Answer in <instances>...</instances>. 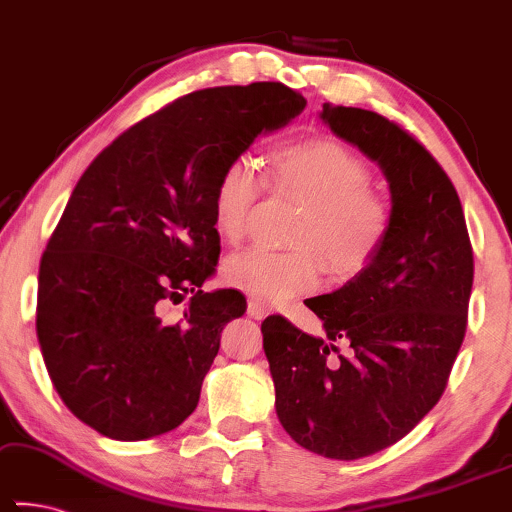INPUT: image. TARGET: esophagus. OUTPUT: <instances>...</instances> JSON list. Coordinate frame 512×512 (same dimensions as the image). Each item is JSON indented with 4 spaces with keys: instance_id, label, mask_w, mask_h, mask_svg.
<instances>
[{
    "instance_id": "esophagus-1",
    "label": "esophagus",
    "mask_w": 512,
    "mask_h": 512,
    "mask_svg": "<svg viewBox=\"0 0 512 512\" xmlns=\"http://www.w3.org/2000/svg\"><path fill=\"white\" fill-rule=\"evenodd\" d=\"M247 314H249L251 318H256V321H261V318L268 316V307H265L261 300L251 298L249 305H247Z\"/></svg>"
}]
</instances>
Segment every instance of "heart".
Returning <instances> with one entry per match:
<instances>
[{
  "mask_svg": "<svg viewBox=\"0 0 512 512\" xmlns=\"http://www.w3.org/2000/svg\"><path fill=\"white\" fill-rule=\"evenodd\" d=\"M270 184L305 203L295 221V249H251L226 265V281L265 302L314 291L325 270L348 279L367 270L395 224L390 198L369 187L372 168L358 152L332 138H307L270 154ZM265 180L249 157L221 168L212 191V221L226 242L247 235Z\"/></svg>",
  "mask_w": 512,
  "mask_h": 512,
  "instance_id": "1",
  "label": "heart"
}]
</instances>
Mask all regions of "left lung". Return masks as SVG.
I'll return each mask as SVG.
<instances>
[{
    "mask_svg": "<svg viewBox=\"0 0 512 512\" xmlns=\"http://www.w3.org/2000/svg\"><path fill=\"white\" fill-rule=\"evenodd\" d=\"M321 117L379 161L395 224L367 270L305 302L325 337L279 314L261 332L291 439L360 459L404 439L446 390L469 318L473 249L453 182L413 133L362 108L325 103Z\"/></svg>",
    "mask_w": 512,
    "mask_h": 512,
    "instance_id": "left-lung-1",
    "label": "left lung"
}]
</instances>
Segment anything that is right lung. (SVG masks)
I'll return each mask as SVG.
<instances>
[{
  "instance_id": "right-lung-1",
  "label": "right lung",
  "mask_w": 512,
  "mask_h": 512,
  "mask_svg": "<svg viewBox=\"0 0 512 512\" xmlns=\"http://www.w3.org/2000/svg\"><path fill=\"white\" fill-rule=\"evenodd\" d=\"M281 83L210 87L117 136L80 177L39 268L36 335L57 395L96 432L140 441L194 413L240 291L219 261L212 191L228 161L305 110ZM190 295L180 322L165 309Z\"/></svg>"
}]
</instances>
